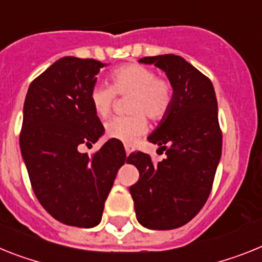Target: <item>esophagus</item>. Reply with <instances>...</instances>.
Returning a JSON list of instances; mask_svg holds the SVG:
<instances>
[{"instance_id": "34e87169", "label": "esophagus", "mask_w": 262, "mask_h": 262, "mask_svg": "<svg viewBox=\"0 0 262 262\" xmlns=\"http://www.w3.org/2000/svg\"><path fill=\"white\" fill-rule=\"evenodd\" d=\"M125 151H126V156H129L130 155V148H129V146H125Z\"/></svg>"}]
</instances>
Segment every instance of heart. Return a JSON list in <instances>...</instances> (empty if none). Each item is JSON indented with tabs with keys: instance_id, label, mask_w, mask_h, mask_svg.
<instances>
[{
	"instance_id": "b5f03b06",
	"label": "heart",
	"mask_w": 262,
	"mask_h": 262,
	"mask_svg": "<svg viewBox=\"0 0 262 262\" xmlns=\"http://www.w3.org/2000/svg\"><path fill=\"white\" fill-rule=\"evenodd\" d=\"M111 86L96 83L89 93L90 105L100 118L109 117L116 102V94L129 98L127 117H116L106 124V136L130 145L148 129L151 121H161L168 116L173 104L172 83L157 77L150 68L140 63H125L109 73Z\"/></svg>"
}]
</instances>
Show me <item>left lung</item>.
Returning a JSON list of instances; mask_svg holds the SVG:
<instances>
[{
  "label": "left lung",
  "mask_w": 262,
  "mask_h": 262,
  "mask_svg": "<svg viewBox=\"0 0 262 262\" xmlns=\"http://www.w3.org/2000/svg\"><path fill=\"white\" fill-rule=\"evenodd\" d=\"M138 62L164 70L173 104L148 137L166 158L153 164L146 153H130L126 162L138 169L140 179L129 190L138 223L149 229H176L201 210L212 190L223 149L216 93L209 78L180 56L144 57Z\"/></svg>",
  "instance_id": "obj_1"
}]
</instances>
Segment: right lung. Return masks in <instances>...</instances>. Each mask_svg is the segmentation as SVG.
<instances>
[{"label": "right lung", "mask_w": 262, "mask_h": 262, "mask_svg": "<svg viewBox=\"0 0 262 262\" xmlns=\"http://www.w3.org/2000/svg\"><path fill=\"white\" fill-rule=\"evenodd\" d=\"M105 63L63 57L30 83L19 146L33 192L43 209L70 226L98 225L118 169L124 145L109 140L94 155L81 153L104 135L90 105V89Z\"/></svg>", "instance_id": "1"}]
</instances>
